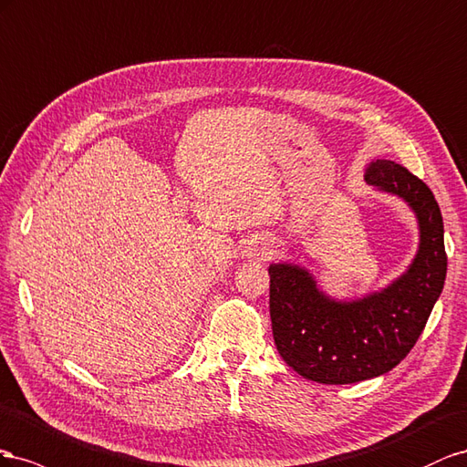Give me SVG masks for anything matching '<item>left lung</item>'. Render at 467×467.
<instances>
[{
	"label": "left lung",
	"mask_w": 467,
	"mask_h": 467,
	"mask_svg": "<svg viewBox=\"0 0 467 467\" xmlns=\"http://www.w3.org/2000/svg\"><path fill=\"white\" fill-rule=\"evenodd\" d=\"M364 178L415 211L420 241L403 275L369 296L337 301L297 264L268 268L277 352L299 376L317 383L344 385L388 374L419 340L444 287V223L429 185L391 160L371 162Z\"/></svg>",
	"instance_id": "left-lung-1"
}]
</instances>
